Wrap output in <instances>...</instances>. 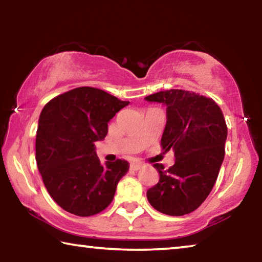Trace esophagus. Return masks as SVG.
I'll return each mask as SVG.
<instances>
[{"label":"esophagus","instance_id":"34e87169","mask_svg":"<svg viewBox=\"0 0 262 262\" xmlns=\"http://www.w3.org/2000/svg\"><path fill=\"white\" fill-rule=\"evenodd\" d=\"M141 167H142V164L140 162H134V163L130 164V170H133V171L140 170Z\"/></svg>","mask_w":262,"mask_h":262}]
</instances>
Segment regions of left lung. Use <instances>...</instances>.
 I'll return each instance as SVG.
<instances>
[{
    "label": "left lung",
    "mask_w": 262,
    "mask_h": 262,
    "mask_svg": "<svg viewBox=\"0 0 262 262\" xmlns=\"http://www.w3.org/2000/svg\"><path fill=\"white\" fill-rule=\"evenodd\" d=\"M145 100L166 106L161 144L176 157L167 170L154 164L159 181L148 189V201L165 215L189 214L211 192L223 163L228 136L223 112L211 98L179 89L156 92Z\"/></svg>",
    "instance_id": "obj_1"
}]
</instances>
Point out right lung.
I'll use <instances>...</instances> for the list:
<instances>
[{
	"label": "right lung",
	"mask_w": 262,
	"mask_h": 262,
	"mask_svg": "<svg viewBox=\"0 0 262 262\" xmlns=\"http://www.w3.org/2000/svg\"><path fill=\"white\" fill-rule=\"evenodd\" d=\"M128 104L100 89L81 86L42 108L35 161L47 192L70 214L92 216L112 202L129 163L117 159L101 165L95 142L105 139L108 121Z\"/></svg>",
	"instance_id": "obj_1"
}]
</instances>
